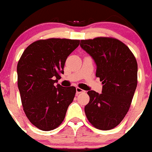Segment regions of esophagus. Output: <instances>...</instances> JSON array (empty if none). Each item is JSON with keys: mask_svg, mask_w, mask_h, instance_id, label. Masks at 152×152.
Segmentation results:
<instances>
[{"mask_svg": "<svg viewBox=\"0 0 152 152\" xmlns=\"http://www.w3.org/2000/svg\"><path fill=\"white\" fill-rule=\"evenodd\" d=\"M85 91H83V89H81L80 88H79V87H77L76 88V93L77 94H80V93H82V92H84Z\"/></svg>", "mask_w": 152, "mask_h": 152, "instance_id": "34e87169", "label": "esophagus"}]
</instances>
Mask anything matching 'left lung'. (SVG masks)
<instances>
[{"instance_id": "8db88e82", "label": "left lung", "mask_w": 152, "mask_h": 152, "mask_svg": "<svg viewBox=\"0 0 152 152\" xmlns=\"http://www.w3.org/2000/svg\"><path fill=\"white\" fill-rule=\"evenodd\" d=\"M80 46L97 65L96 77L102 81L101 94L87 92L89 102L85 113L90 124L100 130H110L127 114L137 85V63L126 44L112 37L81 40Z\"/></svg>"}]
</instances>
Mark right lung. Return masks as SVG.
Wrapping results in <instances>:
<instances>
[{
  "label": "right lung",
  "mask_w": 152,
  "mask_h": 152,
  "mask_svg": "<svg viewBox=\"0 0 152 152\" xmlns=\"http://www.w3.org/2000/svg\"><path fill=\"white\" fill-rule=\"evenodd\" d=\"M79 40L49 38L30 44L17 66L18 86L23 111L28 121L42 131L59 126L74 100L75 86H55L64 74L69 55Z\"/></svg>",
  "instance_id": "add662e5"
}]
</instances>
